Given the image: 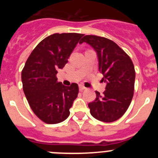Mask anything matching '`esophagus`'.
<instances>
[{
    "label": "esophagus",
    "instance_id": "1",
    "mask_svg": "<svg viewBox=\"0 0 158 158\" xmlns=\"http://www.w3.org/2000/svg\"><path fill=\"white\" fill-rule=\"evenodd\" d=\"M79 89H80L81 91H83V90L86 89V88L85 87V86H83V85H80V86H79Z\"/></svg>",
    "mask_w": 158,
    "mask_h": 158
}]
</instances>
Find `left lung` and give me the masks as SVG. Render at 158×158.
Wrapping results in <instances>:
<instances>
[{"label": "left lung", "mask_w": 158, "mask_h": 158, "mask_svg": "<svg viewBox=\"0 0 158 158\" xmlns=\"http://www.w3.org/2000/svg\"><path fill=\"white\" fill-rule=\"evenodd\" d=\"M86 43L97 54L99 70L107 85L103 95L89 104L91 115L98 120L111 123L123 115L133 98L135 70L131 58L111 40L96 35H85L79 43Z\"/></svg>", "instance_id": "8db88e82"}]
</instances>
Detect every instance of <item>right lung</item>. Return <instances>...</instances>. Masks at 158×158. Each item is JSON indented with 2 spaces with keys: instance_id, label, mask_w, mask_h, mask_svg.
I'll list each match as a JSON object with an SVG mask.
<instances>
[{
  "instance_id": "obj_1",
  "label": "right lung",
  "mask_w": 158,
  "mask_h": 158,
  "mask_svg": "<svg viewBox=\"0 0 158 158\" xmlns=\"http://www.w3.org/2000/svg\"><path fill=\"white\" fill-rule=\"evenodd\" d=\"M83 34L55 33L42 40L31 53L21 73L23 89L33 112L46 123L66 119L77 97V84L65 86L56 75L68 62Z\"/></svg>"
}]
</instances>
